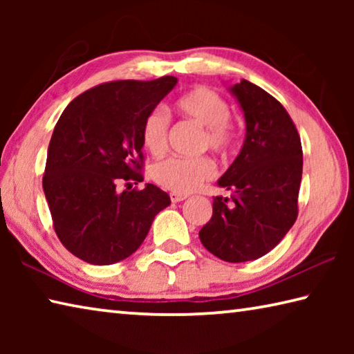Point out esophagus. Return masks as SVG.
<instances>
[{
	"instance_id": "obj_1",
	"label": "esophagus",
	"mask_w": 354,
	"mask_h": 354,
	"mask_svg": "<svg viewBox=\"0 0 354 354\" xmlns=\"http://www.w3.org/2000/svg\"><path fill=\"white\" fill-rule=\"evenodd\" d=\"M187 198V195L185 194H178V192H170V200L171 203H179Z\"/></svg>"
}]
</instances>
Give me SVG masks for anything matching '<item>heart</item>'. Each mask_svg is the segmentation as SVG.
I'll list each match as a JSON object with an SVG mask.
<instances>
[{"instance_id":"obj_1","label":"heart","mask_w":354,"mask_h":354,"mask_svg":"<svg viewBox=\"0 0 354 354\" xmlns=\"http://www.w3.org/2000/svg\"><path fill=\"white\" fill-rule=\"evenodd\" d=\"M173 111L178 115L192 120L203 128L198 149H211L215 154L226 158L239 143V133L231 122V107L227 101L212 88L195 86L173 101ZM170 129V115L162 107H154L142 122V143L149 153L158 156L167 148ZM215 173V165L207 156L200 158H178L171 156L153 165L151 176L160 187L189 194L200 189Z\"/></svg>"}]
</instances>
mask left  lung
<instances>
[{"label": "left lung", "mask_w": 354, "mask_h": 354, "mask_svg": "<svg viewBox=\"0 0 354 354\" xmlns=\"http://www.w3.org/2000/svg\"><path fill=\"white\" fill-rule=\"evenodd\" d=\"M231 92L243 109L247 136L218 179L231 198L215 196L200 241L221 261L247 262L273 250L295 223L303 149L295 124L277 98L247 80Z\"/></svg>", "instance_id": "left-lung-1"}]
</instances>
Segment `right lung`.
<instances>
[{
  "label": "right lung",
  "mask_w": 354,
  "mask_h": 354,
  "mask_svg": "<svg viewBox=\"0 0 354 354\" xmlns=\"http://www.w3.org/2000/svg\"><path fill=\"white\" fill-rule=\"evenodd\" d=\"M175 76L111 81L65 107L48 147L44 192L53 227L71 254L109 266L140 247L170 196L143 181L142 122L176 86ZM120 183L129 189L118 190Z\"/></svg>",
  "instance_id": "obj_1"
}]
</instances>
